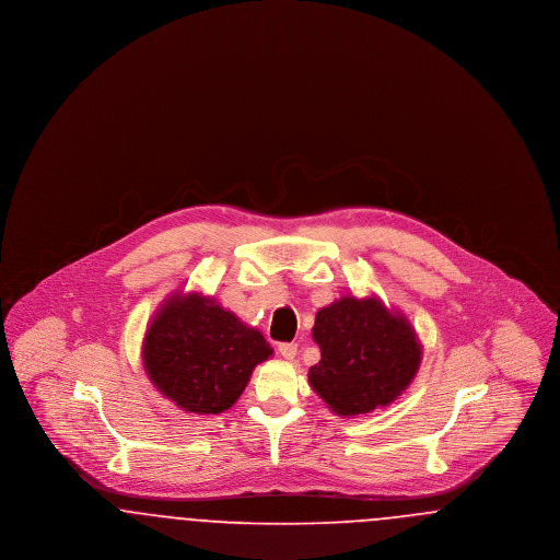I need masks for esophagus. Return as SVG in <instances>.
I'll use <instances>...</instances> for the list:
<instances>
[{
	"label": "esophagus",
	"mask_w": 560,
	"mask_h": 560,
	"mask_svg": "<svg viewBox=\"0 0 560 560\" xmlns=\"http://www.w3.org/2000/svg\"><path fill=\"white\" fill-rule=\"evenodd\" d=\"M279 354H281L283 359H288V361H293V359H295V354H298V345H293V342H283V345H279Z\"/></svg>",
	"instance_id": "1"
}]
</instances>
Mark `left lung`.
Returning <instances> with one entry per match:
<instances>
[{"label":"left lung","instance_id":"left-lung-1","mask_svg":"<svg viewBox=\"0 0 560 560\" xmlns=\"http://www.w3.org/2000/svg\"><path fill=\"white\" fill-rule=\"evenodd\" d=\"M313 340L320 361L311 368L308 382L338 416H363L390 405L422 361L409 320L375 295H345L320 308Z\"/></svg>","mask_w":560,"mask_h":560}]
</instances>
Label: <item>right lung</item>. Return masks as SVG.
I'll list each match as a JSON object with an SVG mask.
<instances>
[{
	"instance_id": "add662e5",
	"label": "right lung",
	"mask_w": 560,
	"mask_h": 560,
	"mask_svg": "<svg viewBox=\"0 0 560 560\" xmlns=\"http://www.w3.org/2000/svg\"><path fill=\"white\" fill-rule=\"evenodd\" d=\"M272 354L265 336L199 292L172 293L149 323L142 363L163 397L188 413H222Z\"/></svg>"
}]
</instances>
